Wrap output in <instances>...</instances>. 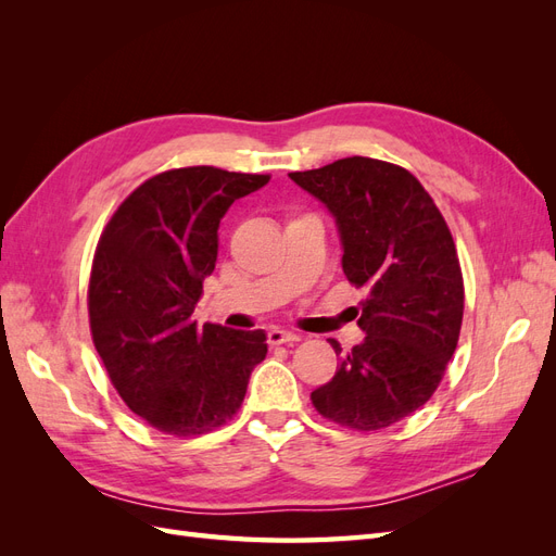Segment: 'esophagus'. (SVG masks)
Returning <instances> with one entry per match:
<instances>
[{"label":"esophagus","instance_id":"1","mask_svg":"<svg viewBox=\"0 0 556 556\" xmlns=\"http://www.w3.org/2000/svg\"><path fill=\"white\" fill-rule=\"evenodd\" d=\"M301 341L299 333L292 331H285V329H271L268 331V343L271 345H282V343H296Z\"/></svg>","mask_w":556,"mask_h":556}]
</instances>
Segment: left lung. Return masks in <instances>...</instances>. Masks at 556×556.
Returning a JSON list of instances; mask_svg holds the SVG:
<instances>
[{"mask_svg": "<svg viewBox=\"0 0 556 556\" xmlns=\"http://www.w3.org/2000/svg\"><path fill=\"white\" fill-rule=\"evenodd\" d=\"M290 178L323 201L339 229L343 274L366 290L359 345L311 394L315 410L378 431L431 399L459 341L464 280L452 233L419 180L396 164L345 157Z\"/></svg>", "mask_w": 556, "mask_h": 556, "instance_id": "left-lung-1", "label": "left lung"}]
</instances>
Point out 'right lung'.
Here are the masks:
<instances>
[{
  "label": "right lung",
  "mask_w": 556,
  "mask_h": 556,
  "mask_svg": "<svg viewBox=\"0 0 556 556\" xmlns=\"http://www.w3.org/2000/svg\"><path fill=\"white\" fill-rule=\"evenodd\" d=\"M266 182L215 166L157 174L123 201L99 239L88 290L94 348L127 406L178 439L231 419L266 357L262 329H199L194 319L220 220Z\"/></svg>",
  "instance_id": "1"
}]
</instances>
